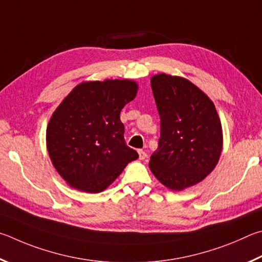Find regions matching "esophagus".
Returning a JSON list of instances; mask_svg holds the SVG:
<instances>
[{"mask_svg": "<svg viewBox=\"0 0 262 262\" xmlns=\"http://www.w3.org/2000/svg\"><path fill=\"white\" fill-rule=\"evenodd\" d=\"M138 154H139V159L140 160H145L146 158H147V153L145 152V150H138Z\"/></svg>", "mask_w": 262, "mask_h": 262, "instance_id": "esophagus-1", "label": "esophagus"}]
</instances>
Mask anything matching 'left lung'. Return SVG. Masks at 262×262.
Returning a JSON list of instances; mask_svg holds the SVG:
<instances>
[{
	"instance_id": "8db88e82",
	"label": "left lung",
	"mask_w": 262,
	"mask_h": 262,
	"mask_svg": "<svg viewBox=\"0 0 262 262\" xmlns=\"http://www.w3.org/2000/svg\"><path fill=\"white\" fill-rule=\"evenodd\" d=\"M161 134L149 169L160 183L183 191L214 170L223 132L213 101L186 78L159 73L150 78Z\"/></svg>"
}]
</instances>
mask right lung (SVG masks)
<instances>
[{"label":"right lung","instance_id":"1","mask_svg":"<svg viewBox=\"0 0 262 262\" xmlns=\"http://www.w3.org/2000/svg\"><path fill=\"white\" fill-rule=\"evenodd\" d=\"M137 92L138 84L130 79L82 81L55 109L46 131L47 150L73 189L102 192L139 158L125 144L119 117Z\"/></svg>","mask_w":262,"mask_h":262}]
</instances>
